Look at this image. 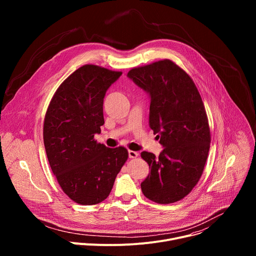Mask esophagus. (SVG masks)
Segmentation results:
<instances>
[{
    "label": "esophagus",
    "mask_w": 256,
    "mask_h": 256,
    "mask_svg": "<svg viewBox=\"0 0 256 256\" xmlns=\"http://www.w3.org/2000/svg\"><path fill=\"white\" fill-rule=\"evenodd\" d=\"M138 156V152H134V151H128V157L134 159V158H136Z\"/></svg>",
    "instance_id": "obj_1"
}]
</instances>
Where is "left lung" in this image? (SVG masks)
<instances>
[{
    "instance_id": "1",
    "label": "left lung",
    "mask_w": 256,
    "mask_h": 256,
    "mask_svg": "<svg viewBox=\"0 0 256 256\" xmlns=\"http://www.w3.org/2000/svg\"><path fill=\"white\" fill-rule=\"evenodd\" d=\"M128 76L150 94V128L164 147L159 157L140 153L151 169L142 192L158 204L178 202L196 186L210 150V130L200 92L170 60L134 68Z\"/></svg>"
}]
</instances>
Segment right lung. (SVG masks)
Listing matches in <instances>:
<instances>
[{
  "label": "right lung",
  "mask_w": 256,
  "mask_h": 256,
  "mask_svg": "<svg viewBox=\"0 0 256 256\" xmlns=\"http://www.w3.org/2000/svg\"><path fill=\"white\" fill-rule=\"evenodd\" d=\"M122 72L84 64L54 94L44 118L46 156L62 192L77 204H97L110 194L128 158L124 147L97 142L104 124L103 98Z\"/></svg>",
  "instance_id": "add662e5"
}]
</instances>
